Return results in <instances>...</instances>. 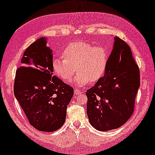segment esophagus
Listing matches in <instances>:
<instances>
[{"mask_svg": "<svg viewBox=\"0 0 155 155\" xmlns=\"http://www.w3.org/2000/svg\"><path fill=\"white\" fill-rule=\"evenodd\" d=\"M75 94H81V91L80 90H78V89H75Z\"/></svg>", "mask_w": 155, "mask_h": 155, "instance_id": "obj_1", "label": "esophagus"}]
</instances>
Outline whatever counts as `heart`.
I'll return each instance as SVG.
<instances>
[{
	"label": "heart",
	"instance_id": "heart-1",
	"mask_svg": "<svg viewBox=\"0 0 155 155\" xmlns=\"http://www.w3.org/2000/svg\"><path fill=\"white\" fill-rule=\"evenodd\" d=\"M61 56L63 58L53 59L54 73L68 82L77 71L78 73L73 82L80 86L101 79L107 69L109 58L105 48L82 41L69 44Z\"/></svg>",
	"mask_w": 155,
	"mask_h": 155
}]
</instances>
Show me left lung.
Segmentation results:
<instances>
[{"label": "left lung", "mask_w": 155, "mask_h": 155, "mask_svg": "<svg viewBox=\"0 0 155 155\" xmlns=\"http://www.w3.org/2000/svg\"><path fill=\"white\" fill-rule=\"evenodd\" d=\"M140 69L130 48L115 37L104 75L87 90V114L97 130L107 131L123 126L134 111L140 80Z\"/></svg>", "instance_id": "left-lung-1"}]
</instances>
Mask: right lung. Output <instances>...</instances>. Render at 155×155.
<instances>
[{"instance_id":"obj_1","label":"right lung","mask_w":155,"mask_h":155,"mask_svg":"<svg viewBox=\"0 0 155 155\" xmlns=\"http://www.w3.org/2000/svg\"><path fill=\"white\" fill-rule=\"evenodd\" d=\"M53 54L40 38L25 50L16 71L14 94L29 124L38 130L61 128L73 88L53 75Z\"/></svg>"}]
</instances>
